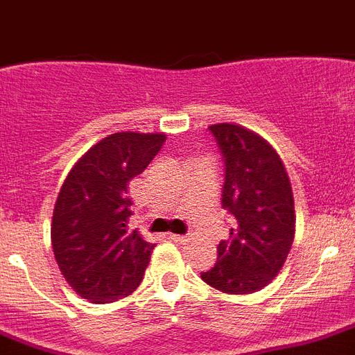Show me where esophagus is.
I'll list each match as a JSON object with an SVG mask.
<instances>
[{"instance_id": "1", "label": "esophagus", "mask_w": 355, "mask_h": 355, "mask_svg": "<svg viewBox=\"0 0 355 355\" xmlns=\"http://www.w3.org/2000/svg\"><path fill=\"white\" fill-rule=\"evenodd\" d=\"M171 239H172V241H175V242H187V241H189V237H187V235H175V233H172Z\"/></svg>"}]
</instances>
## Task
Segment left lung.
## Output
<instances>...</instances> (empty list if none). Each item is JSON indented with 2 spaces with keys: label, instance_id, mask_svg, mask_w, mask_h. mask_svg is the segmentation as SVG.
Here are the masks:
<instances>
[{
  "label": "left lung",
  "instance_id": "obj_1",
  "mask_svg": "<svg viewBox=\"0 0 355 355\" xmlns=\"http://www.w3.org/2000/svg\"><path fill=\"white\" fill-rule=\"evenodd\" d=\"M224 165L220 202L232 215L217 262L201 272L208 286L250 295L280 272L295 239V201L278 154L259 135L233 123L210 125Z\"/></svg>",
  "mask_w": 355,
  "mask_h": 355
}]
</instances>
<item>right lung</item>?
Instances as JSON below:
<instances>
[{
    "label": "right lung",
    "instance_id": "obj_1",
    "mask_svg": "<svg viewBox=\"0 0 355 355\" xmlns=\"http://www.w3.org/2000/svg\"><path fill=\"white\" fill-rule=\"evenodd\" d=\"M165 135L114 132L87 150L66 178L51 219V246L75 293L95 304L140 286L156 244L131 232L127 184L141 174Z\"/></svg>",
    "mask_w": 355,
    "mask_h": 355
}]
</instances>
